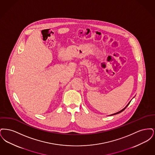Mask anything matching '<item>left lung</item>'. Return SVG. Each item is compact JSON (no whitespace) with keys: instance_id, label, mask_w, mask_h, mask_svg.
Instances as JSON below:
<instances>
[{"instance_id":"obj_1","label":"left lung","mask_w":155,"mask_h":155,"mask_svg":"<svg viewBox=\"0 0 155 155\" xmlns=\"http://www.w3.org/2000/svg\"><path fill=\"white\" fill-rule=\"evenodd\" d=\"M130 103H128V104H127V106H126V107H124V109H122V110H121L120 111H118V112H117V113H114V114H111L110 116H113V115H115V114H118V113H121V112H122V111H123L124 110H125V108H126V107H127V106H128V104H130Z\"/></svg>"}]
</instances>
